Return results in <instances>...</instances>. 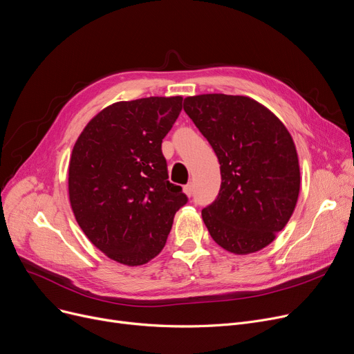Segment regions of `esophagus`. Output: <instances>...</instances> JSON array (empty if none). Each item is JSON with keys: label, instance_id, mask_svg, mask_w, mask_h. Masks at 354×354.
Masks as SVG:
<instances>
[{"label": "esophagus", "instance_id": "esophagus-1", "mask_svg": "<svg viewBox=\"0 0 354 354\" xmlns=\"http://www.w3.org/2000/svg\"><path fill=\"white\" fill-rule=\"evenodd\" d=\"M183 192H185L187 196H191V195H192V185H191V183H188V185L183 187Z\"/></svg>", "mask_w": 354, "mask_h": 354}]
</instances>
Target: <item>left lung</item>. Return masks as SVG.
Wrapping results in <instances>:
<instances>
[{"label": "left lung", "instance_id": "obj_1", "mask_svg": "<svg viewBox=\"0 0 354 354\" xmlns=\"http://www.w3.org/2000/svg\"><path fill=\"white\" fill-rule=\"evenodd\" d=\"M183 110L221 165L218 196L203 209L212 240L234 254L262 250L298 201L301 174L290 133L263 104L244 95L187 97Z\"/></svg>", "mask_w": 354, "mask_h": 354}]
</instances>
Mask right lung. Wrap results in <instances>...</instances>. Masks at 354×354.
I'll return each mask as SVG.
<instances>
[{
	"mask_svg": "<svg viewBox=\"0 0 354 354\" xmlns=\"http://www.w3.org/2000/svg\"><path fill=\"white\" fill-rule=\"evenodd\" d=\"M182 97L118 101L91 118L72 149L68 191L75 220L106 257L145 265L165 248L188 198L167 180L162 140Z\"/></svg>",
	"mask_w": 354,
	"mask_h": 354,
	"instance_id": "obj_1",
	"label": "right lung"
}]
</instances>
